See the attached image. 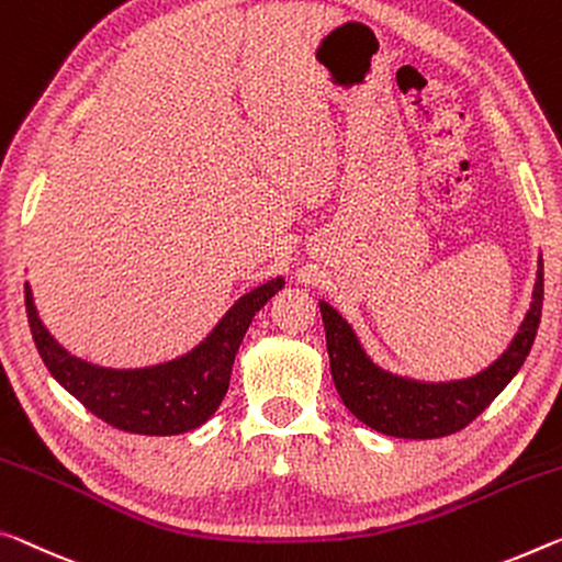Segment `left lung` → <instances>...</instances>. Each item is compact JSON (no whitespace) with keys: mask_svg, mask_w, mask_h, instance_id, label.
Masks as SVG:
<instances>
[{"mask_svg":"<svg viewBox=\"0 0 562 562\" xmlns=\"http://www.w3.org/2000/svg\"><path fill=\"white\" fill-rule=\"evenodd\" d=\"M325 323L329 372L345 407L372 430L393 438L432 440L468 427L503 393L536 342L542 313V260L528 315L510 347L487 370L456 382H417L390 375L372 362L352 327L327 302H319Z\"/></svg>","mask_w":562,"mask_h":562,"instance_id":"1","label":"left lung"}]
</instances>
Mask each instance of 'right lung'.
I'll return each mask as SVG.
<instances>
[{"instance_id": "1", "label": "right lung", "mask_w": 562, "mask_h": 562, "mask_svg": "<svg viewBox=\"0 0 562 562\" xmlns=\"http://www.w3.org/2000/svg\"><path fill=\"white\" fill-rule=\"evenodd\" d=\"M282 284L284 280L278 278L247 292L192 352L145 370L100 368L69 355L42 325L26 282L24 305L34 345L52 378L89 413L124 432L180 435L207 423L220 407L249 323Z\"/></svg>"}]
</instances>
